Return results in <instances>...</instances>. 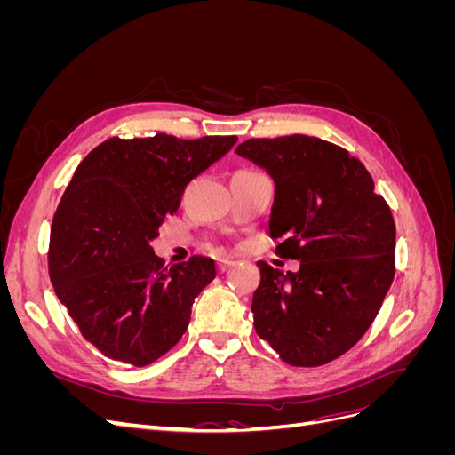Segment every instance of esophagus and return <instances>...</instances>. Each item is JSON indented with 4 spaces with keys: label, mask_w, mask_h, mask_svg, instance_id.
<instances>
[{
    "label": "esophagus",
    "mask_w": 455,
    "mask_h": 455,
    "mask_svg": "<svg viewBox=\"0 0 455 455\" xmlns=\"http://www.w3.org/2000/svg\"><path fill=\"white\" fill-rule=\"evenodd\" d=\"M216 266H218V271H220V273H224V271H228L229 267L235 266V259H220Z\"/></svg>",
    "instance_id": "esophagus-1"
}]
</instances>
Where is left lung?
Here are the masks:
<instances>
[{
  "instance_id": "8db88e82",
  "label": "left lung",
  "mask_w": 455,
  "mask_h": 455,
  "mask_svg": "<svg viewBox=\"0 0 455 455\" xmlns=\"http://www.w3.org/2000/svg\"><path fill=\"white\" fill-rule=\"evenodd\" d=\"M237 154L275 182L269 233L299 271L258 261L252 298L261 339L292 366H321L359 341L395 277V220L364 164L315 136L251 139Z\"/></svg>"
}]
</instances>
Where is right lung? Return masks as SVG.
I'll list each match as a JSON object with an SVG mask.
<instances>
[{"label": "right lung", "instance_id": "1", "mask_svg": "<svg viewBox=\"0 0 455 455\" xmlns=\"http://www.w3.org/2000/svg\"><path fill=\"white\" fill-rule=\"evenodd\" d=\"M235 142L114 136L79 163L52 218L49 277L81 336L108 359L151 364L186 332L191 306L216 277L214 259L169 267L149 243L186 186Z\"/></svg>", "mask_w": 455, "mask_h": 455}]
</instances>
